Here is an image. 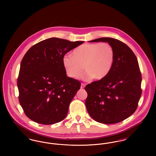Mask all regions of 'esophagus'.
Returning <instances> with one entry per match:
<instances>
[{
	"label": "esophagus",
	"instance_id": "34e87169",
	"mask_svg": "<svg viewBox=\"0 0 156 156\" xmlns=\"http://www.w3.org/2000/svg\"><path fill=\"white\" fill-rule=\"evenodd\" d=\"M85 87V84H84V83H82L81 85V89H83Z\"/></svg>",
	"mask_w": 156,
	"mask_h": 156
}]
</instances>
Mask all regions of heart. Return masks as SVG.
Instances as JSON below:
<instances>
[{"label":"heart","mask_w":156,"mask_h":156,"mask_svg":"<svg viewBox=\"0 0 156 156\" xmlns=\"http://www.w3.org/2000/svg\"><path fill=\"white\" fill-rule=\"evenodd\" d=\"M114 59V50L108 43H88L76 48L73 55H64L62 64L71 78H77L84 69L86 72L81 75L82 80L99 81L109 73Z\"/></svg>","instance_id":"obj_1"}]
</instances>
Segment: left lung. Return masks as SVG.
Instances as JSON below:
<instances>
[{
  "mask_svg": "<svg viewBox=\"0 0 156 156\" xmlns=\"http://www.w3.org/2000/svg\"><path fill=\"white\" fill-rule=\"evenodd\" d=\"M108 42L115 51L109 73L85 89V105L90 117L104 124L119 123L136 111L141 95V74L133 51L119 40L102 37L90 42Z\"/></svg>",
  "mask_w": 156,
  "mask_h": 156,
  "instance_id": "8db88e82",
  "label": "left lung"
}]
</instances>
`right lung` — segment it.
Returning a JSON list of instances; mask_svg holds the SVG:
<instances>
[{
  "instance_id": "right-lung-1",
  "label": "right lung",
  "mask_w": 156,
  "mask_h": 156,
  "mask_svg": "<svg viewBox=\"0 0 156 156\" xmlns=\"http://www.w3.org/2000/svg\"><path fill=\"white\" fill-rule=\"evenodd\" d=\"M83 43L52 37L33 45L25 54L17 87L19 102L29 119L52 125L66 117L81 83L67 76L62 58Z\"/></svg>"
}]
</instances>
